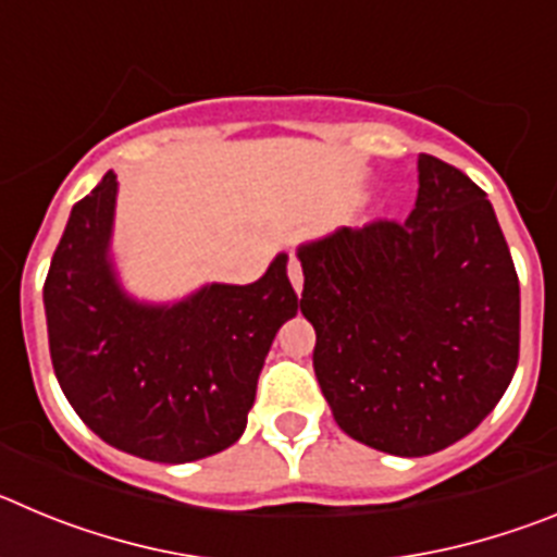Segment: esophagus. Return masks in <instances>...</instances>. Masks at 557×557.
<instances>
[{
  "mask_svg": "<svg viewBox=\"0 0 557 557\" xmlns=\"http://www.w3.org/2000/svg\"><path fill=\"white\" fill-rule=\"evenodd\" d=\"M287 275H289V284H293L295 293H301V287H304V273H301V262H298L295 256H289Z\"/></svg>",
  "mask_w": 557,
  "mask_h": 557,
  "instance_id": "34e87169",
  "label": "esophagus"
}]
</instances>
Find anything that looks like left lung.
I'll return each mask as SVG.
<instances>
[{
	"instance_id": "8db88e82",
	"label": "left lung",
	"mask_w": 557,
	"mask_h": 557,
	"mask_svg": "<svg viewBox=\"0 0 557 557\" xmlns=\"http://www.w3.org/2000/svg\"><path fill=\"white\" fill-rule=\"evenodd\" d=\"M312 366L339 430L424 457L482 424L519 366V275L485 191L421 152L405 223L298 248Z\"/></svg>"
}]
</instances>
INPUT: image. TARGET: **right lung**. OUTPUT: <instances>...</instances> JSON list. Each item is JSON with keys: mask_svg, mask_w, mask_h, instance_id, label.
<instances>
[{"mask_svg": "<svg viewBox=\"0 0 557 557\" xmlns=\"http://www.w3.org/2000/svg\"><path fill=\"white\" fill-rule=\"evenodd\" d=\"M116 175L75 203L47 282L49 357L83 424L116 449L189 462L239 441L275 332L298 312L278 253L253 284H209L172 307L122 293L108 259Z\"/></svg>", "mask_w": 557, "mask_h": 557, "instance_id": "right-lung-1", "label": "right lung"}]
</instances>
